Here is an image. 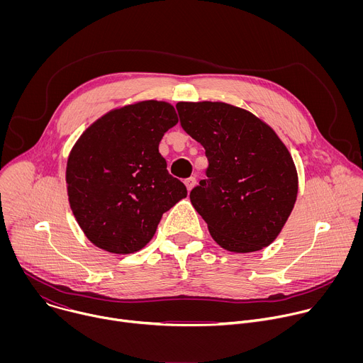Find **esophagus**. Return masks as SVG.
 <instances>
[{"label": "esophagus", "instance_id": "esophagus-1", "mask_svg": "<svg viewBox=\"0 0 363 363\" xmlns=\"http://www.w3.org/2000/svg\"><path fill=\"white\" fill-rule=\"evenodd\" d=\"M185 186H186V189H188V192H191L192 191V188L195 186V184H196V179L195 178H188V179H185Z\"/></svg>", "mask_w": 363, "mask_h": 363}]
</instances>
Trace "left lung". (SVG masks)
<instances>
[{"label": "left lung", "instance_id": "left-lung-1", "mask_svg": "<svg viewBox=\"0 0 363 363\" xmlns=\"http://www.w3.org/2000/svg\"><path fill=\"white\" fill-rule=\"evenodd\" d=\"M184 130L208 158L206 179L191 203L214 241L231 252L270 245L289 220L298 191L297 169L274 129L224 101H178Z\"/></svg>", "mask_w": 363, "mask_h": 363}]
</instances>
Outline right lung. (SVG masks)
<instances>
[{
  "mask_svg": "<svg viewBox=\"0 0 363 363\" xmlns=\"http://www.w3.org/2000/svg\"><path fill=\"white\" fill-rule=\"evenodd\" d=\"M178 123L164 100H140L109 111L72 147L66 184L73 216L87 240L112 254L142 250L168 210L186 196L160 153Z\"/></svg>",
  "mask_w": 363,
  "mask_h": 363,
  "instance_id": "1",
  "label": "right lung"
}]
</instances>
